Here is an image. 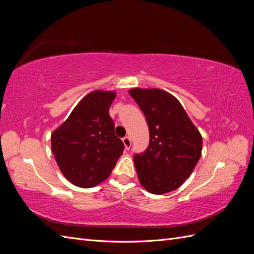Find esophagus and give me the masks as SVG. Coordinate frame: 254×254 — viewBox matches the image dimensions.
Here are the masks:
<instances>
[{
  "instance_id": "34e87169",
  "label": "esophagus",
  "mask_w": 254,
  "mask_h": 254,
  "mask_svg": "<svg viewBox=\"0 0 254 254\" xmlns=\"http://www.w3.org/2000/svg\"><path fill=\"white\" fill-rule=\"evenodd\" d=\"M123 142H124V145H125V148L128 150L130 149V147H131V139H130V136H125L124 139H123Z\"/></svg>"
}]
</instances>
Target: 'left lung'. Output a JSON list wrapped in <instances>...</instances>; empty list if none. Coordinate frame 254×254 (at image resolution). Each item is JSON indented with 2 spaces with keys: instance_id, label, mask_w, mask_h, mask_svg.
Wrapping results in <instances>:
<instances>
[{
  "instance_id": "1",
  "label": "left lung",
  "mask_w": 254,
  "mask_h": 254,
  "mask_svg": "<svg viewBox=\"0 0 254 254\" xmlns=\"http://www.w3.org/2000/svg\"><path fill=\"white\" fill-rule=\"evenodd\" d=\"M129 94L144 113L149 144L134 153L136 174L149 193L163 195L178 189L201 156L202 137L181 104L160 89H132Z\"/></svg>"
}]
</instances>
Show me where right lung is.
<instances>
[{"mask_svg":"<svg viewBox=\"0 0 254 254\" xmlns=\"http://www.w3.org/2000/svg\"><path fill=\"white\" fill-rule=\"evenodd\" d=\"M114 98V92H92L52 134L56 162L76 187L93 188L106 180L124 151L109 115Z\"/></svg>","mask_w":254,"mask_h":254,"instance_id":"add662e5","label":"right lung"}]
</instances>
